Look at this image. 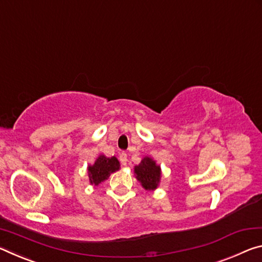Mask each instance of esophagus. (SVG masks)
Listing matches in <instances>:
<instances>
[{"label":"esophagus","mask_w":262,"mask_h":262,"mask_svg":"<svg viewBox=\"0 0 262 262\" xmlns=\"http://www.w3.org/2000/svg\"><path fill=\"white\" fill-rule=\"evenodd\" d=\"M119 161H121V164L123 166H126V164H127V154L124 153V152L119 154Z\"/></svg>","instance_id":"obj_1"}]
</instances>
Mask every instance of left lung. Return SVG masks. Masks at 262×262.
Here are the masks:
<instances>
[{
    "instance_id": "1",
    "label": "left lung",
    "mask_w": 262,
    "mask_h": 262,
    "mask_svg": "<svg viewBox=\"0 0 262 262\" xmlns=\"http://www.w3.org/2000/svg\"><path fill=\"white\" fill-rule=\"evenodd\" d=\"M135 177L145 190H156L161 181V167L151 157H144L140 164L135 166Z\"/></svg>"
}]
</instances>
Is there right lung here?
<instances>
[{
    "label": "right lung",
    "instance_id": "obj_1",
    "mask_svg": "<svg viewBox=\"0 0 262 262\" xmlns=\"http://www.w3.org/2000/svg\"><path fill=\"white\" fill-rule=\"evenodd\" d=\"M121 165L116 157L108 158L104 154H100L93 165H88L89 183L98 186L101 182L108 180L111 174L119 170Z\"/></svg>",
    "mask_w": 262,
    "mask_h": 262
}]
</instances>
